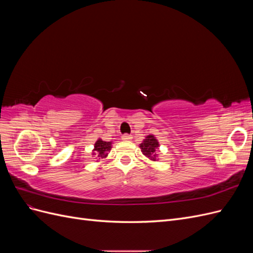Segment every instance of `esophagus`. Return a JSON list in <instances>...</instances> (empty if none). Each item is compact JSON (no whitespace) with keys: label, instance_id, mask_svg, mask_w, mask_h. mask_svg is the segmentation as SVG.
Masks as SVG:
<instances>
[{"label":"esophagus","instance_id":"esophagus-1","mask_svg":"<svg viewBox=\"0 0 253 253\" xmlns=\"http://www.w3.org/2000/svg\"><path fill=\"white\" fill-rule=\"evenodd\" d=\"M121 138H122V140H131V139L133 138V137H132V135H128V134H124V135H122Z\"/></svg>","mask_w":253,"mask_h":253}]
</instances>
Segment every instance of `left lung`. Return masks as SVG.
Returning a JSON list of instances; mask_svg holds the SVG:
<instances>
[{
  "instance_id": "8db88e82",
  "label": "left lung",
  "mask_w": 253,
  "mask_h": 253,
  "mask_svg": "<svg viewBox=\"0 0 253 253\" xmlns=\"http://www.w3.org/2000/svg\"><path fill=\"white\" fill-rule=\"evenodd\" d=\"M139 148L141 149L142 154L150 160L156 162V159H158L157 151L159 148V142L154 135H149L145 137V139H143V141L139 144Z\"/></svg>"
}]
</instances>
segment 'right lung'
Returning <instances> with one entry per match:
<instances>
[{
    "mask_svg": "<svg viewBox=\"0 0 253 253\" xmlns=\"http://www.w3.org/2000/svg\"><path fill=\"white\" fill-rule=\"evenodd\" d=\"M112 149V142L111 141H103L102 139L99 138L94 145L93 155H95L97 158L101 159L105 158L109 155V152Z\"/></svg>",
    "mask_w": 253,
    "mask_h": 253,
    "instance_id": "add662e5",
    "label": "right lung"
}]
</instances>
